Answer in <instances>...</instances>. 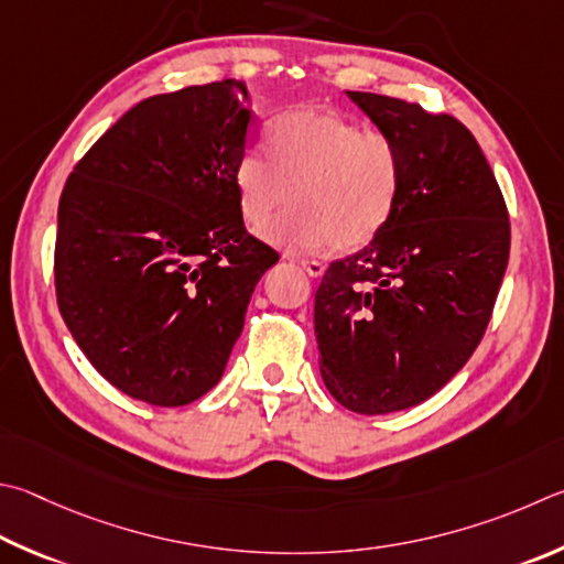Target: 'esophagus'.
I'll return each mask as SVG.
<instances>
[{"label":"esophagus","mask_w":564,"mask_h":564,"mask_svg":"<svg viewBox=\"0 0 564 564\" xmlns=\"http://www.w3.org/2000/svg\"><path fill=\"white\" fill-rule=\"evenodd\" d=\"M299 265L301 269H305V273H308L311 279H321V275L325 273V263L315 261V259H303V261H299Z\"/></svg>","instance_id":"1"}]
</instances>
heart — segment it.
I'll return each mask as SVG.
<instances>
[{"instance_id": "obj_1", "label": "heart", "mask_w": 564, "mask_h": 564, "mask_svg": "<svg viewBox=\"0 0 564 564\" xmlns=\"http://www.w3.org/2000/svg\"><path fill=\"white\" fill-rule=\"evenodd\" d=\"M402 150L333 110H291L271 122L269 152L249 148L234 170L241 217L263 229L289 194L293 207L265 231L289 253L360 249L397 207Z\"/></svg>"}]
</instances>
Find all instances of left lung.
Here are the masks:
<instances>
[{"label":"left lung","mask_w":564,"mask_h":564,"mask_svg":"<svg viewBox=\"0 0 564 564\" xmlns=\"http://www.w3.org/2000/svg\"><path fill=\"white\" fill-rule=\"evenodd\" d=\"M402 150V189L382 231L333 261L315 293L321 377L357 414L422 404L468 362L508 269L503 194L452 116L345 90Z\"/></svg>","instance_id":"1"}]
</instances>
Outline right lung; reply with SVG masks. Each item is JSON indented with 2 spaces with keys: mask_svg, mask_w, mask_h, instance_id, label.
I'll return each mask as SVG.
<instances>
[{
  "mask_svg": "<svg viewBox=\"0 0 564 564\" xmlns=\"http://www.w3.org/2000/svg\"><path fill=\"white\" fill-rule=\"evenodd\" d=\"M241 80L130 108L58 202L56 299L90 365L140 402L189 404L221 380L279 253L243 229L234 170L259 118Z\"/></svg>",
  "mask_w": 564,
  "mask_h": 564,
  "instance_id": "1",
  "label": "right lung"
}]
</instances>
